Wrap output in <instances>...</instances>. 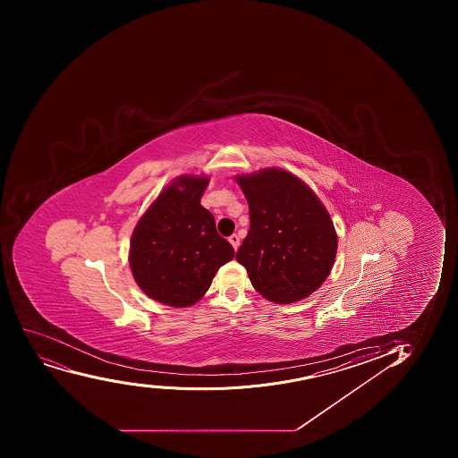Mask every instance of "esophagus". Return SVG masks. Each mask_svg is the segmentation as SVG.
Instances as JSON below:
<instances>
[{
  "label": "esophagus",
  "instance_id": "34e87169",
  "mask_svg": "<svg viewBox=\"0 0 458 458\" xmlns=\"http://www.w3.org/2000/svg\"><path fill=\"white\" fill-rule=\"evenodd\" d=\"M228 241L232 243L234 250H239V246H241V237L237 236V234H232V236L228 237Z\"/></svg>",
  "mask_w": 458,
  "mask_h": 458
}]
</instances>
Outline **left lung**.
Returning <instances> with one entry per match:
<instances>
[{"instance_id": "8db88e82", "label": "left lung", "mask_w": 458, "mask_h": 458, "mask_svg": "<svg viewBox=\"0 0 458 458\" xmlns=\"http://www.w3.org/2000/svg\"><path fill=\"white\" fill-rule=\"evenodd\" d=\"M250 204V232L236 259L255 290L275 303L306 299L335 263L330 215L304 182L281 168L237 176Z\"/></svg>"}]
</instances>
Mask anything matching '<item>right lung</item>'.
Segmentation results:
<instances>
[{"label":"right lung","mask_w":458,"mask_h":458,"mask_svg":"<svg viewBox=\"0 0 458 458\" xmlns=\"http://www.w3.org/2000/svg\"><path fill=\"white\" fill-rule=\"evenodd\" d=\"M208 177H179L137 222L130 266L150 299L173 308L199 301L234 250L219 236L215 217L199 204Z\"/></svg>","instance_id":"add662e5"}]
</instances>
